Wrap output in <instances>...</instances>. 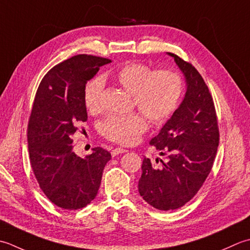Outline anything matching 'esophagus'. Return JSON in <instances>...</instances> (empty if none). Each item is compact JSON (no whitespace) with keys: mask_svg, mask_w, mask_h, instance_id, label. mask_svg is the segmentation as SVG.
Instances as JSON below:
<instances>
[{"mask_svg":"<svg viewBox=\"0 0 250 250\" xmlns=\"http://www.w3.org/2000/svg\"><path fill=\"white\" fill-rule=\"evenodd\" d=\"M125 152H127V150H125V149H123V147H115L114 150H112V152H111V154H112V156H116V155H119V154H122V153H125Z\"/></svg>","mask_w":250,"mask_h":250,"instance_id":"esophagus-1","label":"esophagus"}]
</instances>
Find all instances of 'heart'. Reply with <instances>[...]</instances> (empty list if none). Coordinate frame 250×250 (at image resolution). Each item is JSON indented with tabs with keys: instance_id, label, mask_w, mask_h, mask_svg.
Masks as SVG:
<instances>
[{
	"instance_id": "heart-1",
	"label": "heart",
	"mask_w": 250,
	"mask_h": 250,
	"mask_svg": "<svg viewBox=\"0 0 250 250\" xmlns=\"http://www.w3.org/2000/svg\"><path fill=\"white\" fill-rule=\"evenodd\" d=\"M122 88L132 96L135 105L153 124H162L178 108L182 96L180 76L172 71H152L147 65L132 62L114 74ZM104 89L101 79L89 82L85 89V104L90 113L100 110ZM147 121L139 113L113 114L101 124L100 130L106 139L123 146H130L146 130Z\"/></svg>"
}]
</instances>
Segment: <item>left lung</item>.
Returning a JSON list of instances; mask_svg holds the SVG:
<instances>
[{"mask_svg": "<svg viewBox=\"0 0 250 250\" xmlns=\"http://www.w3.org/2000/svg\"><path fill=\"white\" fill-rule=\"evenodd\" d=\"M167 55L185 76L187 90L171 118L150 140L167 161L160 160L162 166L155 167L145 157L138 182L142 198L164 211L182 207L201 189L219 145L216 110L207 85L191 63L172 53Z\"/></svg>", "mask_w": 250, "mask_h": 250, "instance_id": "8db88e82", "label": "left lung"}]
</instances>
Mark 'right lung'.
<instances>
[{"instance_id":"obj_1","label":"right lung","mask_w":250,"mask_h":250,"mask_svg":"<svg viewBox=\"0 0 250 250\" xmlns=\"http://www.w3.org/2000/svg\"><path fill=\"white\" fill-rule=\"evenodd\" d=\"M110 61L73 56L48 71L35 95L28 125L30 163L44 194L63 209H80L94 200L111 159L100 146L82 159L71 139L87 121L85 86Z\"/></svg>"}]
</instances>
